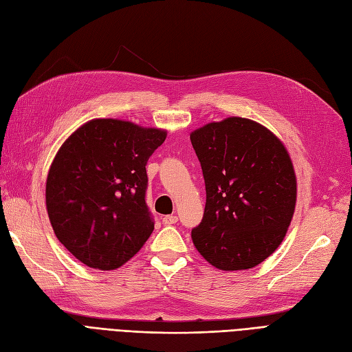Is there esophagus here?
<instances>
[{
  "instance_id": "34e87169",
  "label": "esophagus",
  "mask_w": 352,
  "mask_h": 352,
  "mask_svg": "<svg viewBox=\"0 0 352 352\" xmlns=\"http://www.w3.org/2000/svg\"><path fill=\"white\" fill-rule=\"evenodd\" d=\"M161 221H163L164 225H173V223L177 222V216H175V214H167V216L161 217Z\"/></svg>"
}]
</instances>
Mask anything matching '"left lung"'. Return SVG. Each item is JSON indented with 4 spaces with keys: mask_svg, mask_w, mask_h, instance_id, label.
<instances>
[{
    "mask_svg": "<svg viewBox=\"0 0 352 352\" xmlns=\"http://www.w3.org/2000/svg\"><path fill=\"white\" fill-rule=\"evenodd\" d=\"M206 184L191 236L222 271L259 265L281 244L296 204V176L281 140L259 122L230 117L191 133Z\"/></svg>",
    "mask_w": 352,
    "mask_h": 352,
    "instance_id": "left-lung-1",
    "label": "left lung"
}]
</instances>
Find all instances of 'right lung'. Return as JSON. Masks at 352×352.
<instances>
[{
	"label": "right lung",
	"instance_id": "1",
	"mask_svg": "<svg viewBox=\"0 0 352 352\" xmlns=\"http://www.w3.org/2000/svg\"><path fill=\"white\" fill-rule=\"evenodd\" d=\"M166 130L98 118L65 140L49 170L45 204L58 240L90 268H120L154 231L146 163Z\"/></svg>",
	"mask_w": 352,
	"mask_h": 352
}]
</instances>
